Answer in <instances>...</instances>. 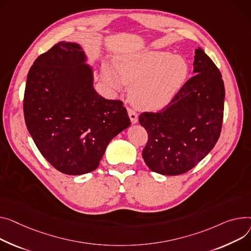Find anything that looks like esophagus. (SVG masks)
I'll list each match as a JSON object with an SVG mask.
<instances>
[{
    "mask_svg": "<svg viewBox=\"0 0 251 251\" xmlns=\"http://www.w3.org/2000/svg\"><path fill=\"white\" fill-rule=\"evenodd\" d=\"M127 111H128V115H129V118H130L131 122H132L133 124L137 123V122H138V115H137V113H136L134 110H132V109H130V108H128Z\"/></svg>",
    "mask_w": 251,
    "mask_h": 251,
    "instance_id": "1",
    "label": "esophagus"
}]
</instances>
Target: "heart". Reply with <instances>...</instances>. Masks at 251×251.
<instances>
[{
	"mask_svg": "<svg viewBox=\"0 0 251 251\" xmlns=\"http://www.w3.org/2000/svg\"><path fill=\"white\" fill-rule=\"evenodd\" d=\"M190 74L187 59L170 51L150 49L123 54L114 61L113 70L104 66V81L118 90L120 81L131 85V102L141 110L163 108L185 86Z\"/></svg>",
	"mask_w": 251,
	"mask_h": 251,
	"instance_id": "obj_1",
	"label": "heart"
}]
</instances>
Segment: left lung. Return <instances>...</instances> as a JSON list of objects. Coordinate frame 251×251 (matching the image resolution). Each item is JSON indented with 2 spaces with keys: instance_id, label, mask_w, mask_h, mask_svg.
<instances>
[{
  "instance_id": "obj_1",
  "label": "left lung",
  "mask_w": 251,
  "mask_h": 251,
  "mask_svg": "<svg viewBox=\"0 0 251 251\" xmlns=\"http://www.w3.org/2000/svg\"><path fill=\"white\" fill-rule=\"evenodd\" d=\"M194 73L168 106L139 116L148 134L142 157L154 173L178 176L189 172L219 139L224 82L218 68L200 47L195 51Z\"/></svg>"
}]
</instances>
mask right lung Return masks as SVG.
Masks as SVG:
<instances>
[{
	"instance_id": "right-lung-1",
	"label": "right lung",
	"mask_w": 251,
	"mask_h": 251,
	"mask_svg": "<svg viewBox=\"0 0 251 251\" xmlns=\"http://www.w3.org/2000/svg\"><path fill=\"white\" fill-rule=\"evenodd\" d=\"M86 60L78 44L58 42L33 63L24 94L31 137L54 169L70 176L95 171L110 141L131 124L122 101L95 91Z\"/></svg>"
}]
</instances>
